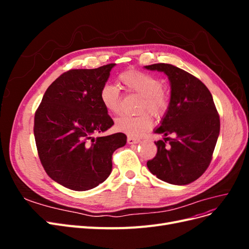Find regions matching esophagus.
Returning a JSON list of instances; mask_svg holds the SVG:
<instances>
[{
    "instance_id": "34e87169",
    "label": "esophagus",
    "mask_w": 249,
    "mask_h": 249,
    "mask_svg": "<svg viewBox=\"0 0 249 249\" xmlns=\"http://www.w3.org/2000/svg\"><path fill=\"white\" fill-rule=\"evenodd\" d=\"M139 142H140L139 138H135L132 136L127 137V143H129V144H135V143H139Z\"/></svg>"
}]
</instances>
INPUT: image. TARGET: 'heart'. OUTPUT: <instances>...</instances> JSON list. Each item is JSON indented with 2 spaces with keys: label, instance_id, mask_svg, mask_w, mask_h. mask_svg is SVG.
Masks as SVG:
<instances>
[{
  "label": "heart",
  "instance_id": "1",
  "mask_svg": "<svg viewBox=\"0 0 249 249\" xmlns=\"http://www.w3.org/2000/svg\"><path fill=\"white\" fill-rule=\"evenodd\" d=\"M119 81L130 91L142 96L140 110H148L155 115H161L168 107V99L163 91V83L160 79L147 72L127 71L119 76ZM100 99L108 112L116 114L120 110V93L117 86L107 83L100 92ZM153 125V119L148 113L138 116L120 115L115 119L114 127L118 132L129 136H139L148 131Z\"/></svg>",
  "mask_w": 249,
  "mask_h": 249
}]
</instances>
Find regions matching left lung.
<instances>
[{"mask_svg":"<svg viewBox=\"0 0 249 249\" xmlns=\"http://www.w3.org/2000/svg\"><path fill=\"white\" fill-rule=\"evenodd\" d=\"M144 69L168 77L170 101L154 132L175 136L157 141V155L147 161V168L168 184L188 185L208 168L219 136L220 120L213 96L201 81L175 65L158 63ZM167 140L170 145L165 148Z\"/></svg>","mask_w":249,"mask_h":249,"instance_id":"left-lung-1","label":"left lung"}]
</instances>
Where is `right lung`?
I'll use <instances>...</instances> for the list:
<instances>
[{
	"label": "right lung",
	"mask_w": 249,
	"mask_h": 249,
	"mask_svg": "<svg viewBox=\"0 0 249 249\" xmlns=\"http://www.w3.org/2000/svg\"><path fill=\"white\" fill-rule=\"evenodd\" d=\"M115 65L64 72L47 89L35 113L42 166L53 180L71 190H90L106 180L113 153L126 143L124 133L93 137L114 124L100 92Z\"/></svg>",
	"instance_id": "right-lung-1"
}]
</instances>
